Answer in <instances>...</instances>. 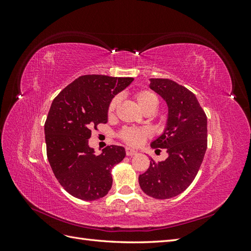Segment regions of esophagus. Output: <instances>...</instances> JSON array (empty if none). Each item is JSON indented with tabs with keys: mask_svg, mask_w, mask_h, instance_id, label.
Here are the masks:
<instances>
[{
	"mask_svg": "<svg viewBox=\"0 0 251 251\" xmlns=\"http://www.w3.org/2000/svg\"><path fill=\"white\" fill-rule=\"evenodd\" d=\"M126 156H134V155L137 154V151H136L135 150L130 149V148H126Z\"/></svg>",
	"mask_w": 251,
	"mask_h": 251,
	"instance_id": "obj_1",
	"label": "esophagus"
}]
</instances>
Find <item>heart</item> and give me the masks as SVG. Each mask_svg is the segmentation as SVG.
I'll return each instance as SVG.
<instances>
[{"label": "heart", "mask_w": 251, "mask_h": 251, "mask_svg": "<svg viewBox=\"0 0 251 251\" xmlns=\"http://www.w3.org/2000/svg\"><path fill=\"white\" fill-rule=\"evenodd\" d=\"M134 98L136 102H137L138 107L144 111L148 108H155L158 104V97L155 93L149 90H139L137 92L134 93ZM118 103V97H114L111 100L108 113L112 114L113 111L115 110L116 105ZM150 135L148 128H135V127H126L125 130L120 132V138L123 139L126 143L130 144L132 147H138L146 140V138Z\"/></svg>", "instance_id": "obj_1"}]
</instances>
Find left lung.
Masks as SVG:
<instances>
[{"label":"left lung","instance_id":"left-lung-1","mask_svg":"<svg viewBox=\"0 0 251 251\" xmlns=\"http://www.w3.org/2000/svg\"><path fill=\"white\" fill-rule=\"evenodd\" d=\"M150 81L169 108L164 131L151 147L165 149L169 157L160 162L151 159L148 171L138 178L139 185L155 199H170L184 192L198 174L207 149V117L185 87L168 78Z\"/></svg>","mask_w":251,"mask_h":251}]
</instances>
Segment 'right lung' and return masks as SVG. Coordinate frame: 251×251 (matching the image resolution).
Instances as JSON below:
<instances>
[{"label": "right lung", "mask_w": 251, "mask_h": 251, "mask_svg": "<svg viewBox=\"0 0 251 251\" xmlns=\"http://www.w3.org/2000/svg\"><path fill=\"white\" fill-rule=\"evenodd\" d=\"M132 77L82 75L52 101L45 123L47 157L55 178L73 197L85 201L102 198L112 187L111 170L124 160L125 148L108 146L100 155L89 147L91 128L107 124L113 97Z\"/></svg>", "instance_id": "right-lung-1"}]
</instances>
